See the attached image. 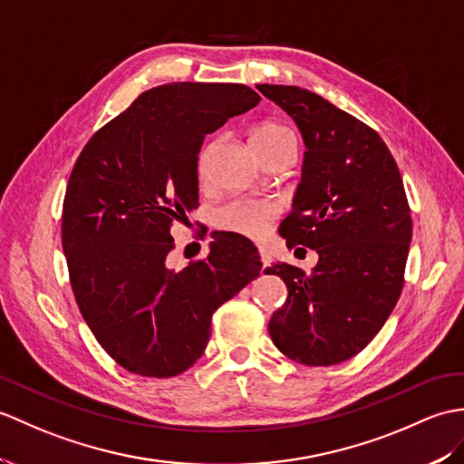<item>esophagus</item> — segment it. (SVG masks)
<instances>
[{"instance_id": "1", "label": "esophagus", "mask_w": 464, "mask_h": 464, "mask_svg": "<svg viewBox=\"0 0 464 464\" xmlns=\"http://www.w3.org/2000/svg\"><path fill=\"white\" fill-rule=\"evenodd\" d=\"M258 256H261V263H263V266H268L271 265V253H268V249L266 246H258Z\"/></svg>"}]
</instances>
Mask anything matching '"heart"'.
<instances>
[{"label":"heart","instance_id":"obj_1","mask_svg":"<svg viewBox=\"0 0 464 464\" xmlns=\"http://www.w3.org/2000/svg\"><path fill=\"white\" fill-rule=\"evenodd\" d=\"M285 136H293L286 126L266 122L261 124L253 132V146L263 144V142H275V140H281ZM213 154V144H208L201 148L198 156V178L201 183H206L209 178V161ZM276 206L273 201L266 199H256V201H233L227 206L221 208L215 215V221L221 229L233 231L245 237H251V239H261L271 229V223L276 218Z\"/></svg>","mask_w":464,"mask_h":464}]
</instances>
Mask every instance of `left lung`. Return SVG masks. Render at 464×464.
<instances>
[{
	"instance_id": "left-lung-1",
	"label": "left lung",
	"mask_w": 464,
	"mask_h": 464,
	"mask_svg": "<svg viewBox=\"0 0 464 464\" xmlns=\"http://www.w3.org/2000/svg\"><path fill=\"white\" fill-rule=\"evenodd\" d=\"M304 138L303 179L278 227L318 253L312 273L266 266L288 296L268 334L286 358L334 365L360 353L400 300L413 221L403 179L380 134L300 86L258 84Z\"/></svg>"
}]
</instances>
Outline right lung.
I'll use <instances>...</instances> for the list:
<instances>
[{"label": "right lung", "mask_w": 464, "mask_h": 464, "mask_svg": "<svg viewBox=\"0 0 464 464\" xmlns=\"http://www.w3.org/2000/svg\"><path fill=\"white\" fill-rule=\"evenodd\" d=\"M261 101L233 82L142 92L82 148L63 201L61 243L81 314L124 370L174 378L211 336V316L261 273L256 246L218 237L208 258L171 271V223L198 208L206 134Z\"/></svg>", "instance_id": "add662e5"}]
</instances>
